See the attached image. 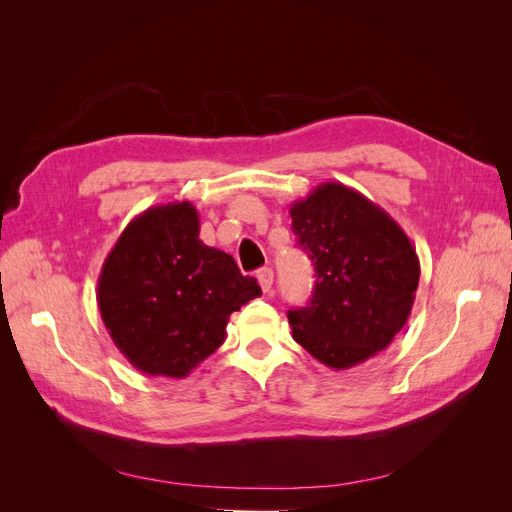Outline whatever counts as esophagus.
<instances>
[{
  "instance_id": "34e87169",
  "label": "esophagus",
  "mask_w": 512,
  "mask_h": 512,
  "mask_svg": "<svg viewBox=\"0 0 512 512\" xmlns=\"http://www.w3.org/2000/svg\"><path fill=\"white\" fill-rule=\"evenodd\" d=\"M256 277H258V284H260L262 292H271V288H273V269L271 267H262L256 273Z\"/></svg>"
}]
</instances>
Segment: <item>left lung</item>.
Masks as SVG:
<instances>
[{
  "instance_id": "8db88e82",
  "label": "left lung",
  "mask_w": 512,
  "mask_h": 512,
  "mask_svg": "<svg viewBox=\"0 0 512 512\" xmlns=\"http://www.w3.org/2000/svg\"><path fill=\"white\" fill-rule=\"evenodd\" d=\"M290 218L316 271L312 301L288 312L294 342L337 371L365 363L412 312L416 250L389 213L337 181L294 200Z\"/></svg>"
}]
</instances>
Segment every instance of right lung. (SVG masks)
Instances as JSON below:
<instances>
[{"label": "right lung", "instance_id": "add662e5", "mask_svg": "<svg viewBox=\"0 0 512 512\" xmlns=\"http://www.w3.org/2000/svg\"><path fill=\"white\" fill-rule=\"evenodd\" d=\"M188 200L143 211L98 277V307L121 354L147 376L185 378L226 339L232 312L260 297L235 258L198 239Z\"/></svg>", "mask_w": 512, "mask_h": 512}]
</instances>
